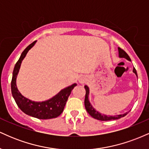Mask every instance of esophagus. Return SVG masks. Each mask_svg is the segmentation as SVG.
<instances>
[{
  "label": "esophagus",
  "instance_id": "34e87169",
  "mask_svg": "<svg viewBox=\"0 0 149 149\" xmlns=\"http://www.w3.org/2000/svg\"><path fill=\"white\" fill-rule=\"evenodd\" d=\"M86 81V79L84 78V77H81V78H79V83H84Z\"/></svg>",
  "mask_w": 149,
  "mask_h": 149
}]
</instances>
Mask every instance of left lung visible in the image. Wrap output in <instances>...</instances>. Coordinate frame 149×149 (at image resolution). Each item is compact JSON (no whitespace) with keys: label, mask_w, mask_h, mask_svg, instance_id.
I'll return each instance as SVG.
<instances>
[{"label":"left lung","mask_w":149,"mask_h":149,"mask_svg":"<svg viewBox=\"0 0 149 149\" xmlns=\"http://www.w3.org/2000/svg\"><path fill=\"white\" fill-rule=\"evenodd\" d=\"M118 54H119V57L120 58H125L127 60L131 61L130 58L128 54L126 53L123 49L118 47ZM133 72L135 73L136 77H137V73H136V69H133ZM85 91H86V93H85V107L86 111L88 113L90 114V116H92L94 118L99 120H102V121H107V120H117L120 118L124 117L128 113V112H126L125 113L123 114H120V115H116V116H107L104 115L103 113H101L99 111L95 110L92 106L90 104V101H89V94H90V90H89V88L88 85H85Z\"/></svg>","instance_id":"8db88e82"}]
</instances>
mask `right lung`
Here are the masks:
<instances>
[{
	"label": "right lung",
	"mask_w": 149,
	"mask_h": 149,
	"mask_svg": "<svg viewBox=\"0 0 149 149\" xmlns=\"http://www.w3.org/2000/svg\"><path fill=\"white\" fill-rule=\"evenodd\" d=\"M36 40L30 44L22 53L19 59L15 64L11 81V91L13 98L18 107L26 115L38 119H51L57 118L64 111L66 101L76 83H73L67 88L61 90L55 96L44 102H34L26 98L20 93L16 85L17 76L21 66L22 61L24 59L27 52L33 47Z\"/></svg>",
	"instance_id": "add662e5"
}]
</instances>
